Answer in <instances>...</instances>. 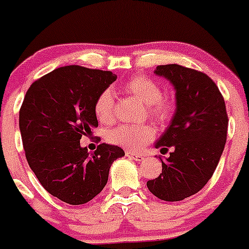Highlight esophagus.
I'll use <instances>...</instances> for the list:
<instances>
[{
  "label": "esophagus",
  "mask_w": 249,
  "mask_h": 249,
  "mask_svg": "<svg viewBox=\"0 0 249 249\" xmlns=\"http://www.w3.org/2000/svg\"><path fill=\"white\" fill-rule=\"evenodd\" d=\"M126 156L127 157L132 158V160H137V162H142L144 160V156L141 155V153H137V152H131V151H127L126 152Z\"/></svg>",
  "instance_id": "esophagus-1"
}]
</instances>
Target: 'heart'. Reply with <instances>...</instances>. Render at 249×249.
Returning <instances> with one entry per match:
<instances>
[{"label": "heart", "mask_w": 249, "mask_h": 249, "mask_svg": "<svg viewBox=\"0 0 249 249\" xmlns=\"http://www.w3.org/2000/svg\"><path fill=\"white\" fill-rule=\"evenodd\" d=\"M124 92L140 102L146 105V112L149 117L158 123H166L171 120L175 106L163 97L160 83L144 74H136L131 77L124 85ZM94 114L100 122L108 123L113 120V93L105 89L98 94L94 102ZM156 131L153 126L144 124H120L107 132V141L109 143L120 146L128 151H140L148 142L155 138Z\"/></svg>", "instance_id": "obj_1"}]
</instances>
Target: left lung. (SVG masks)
<instances>
[{
	"mask_svg": "<svg viewBox=\"0 0 249 249\" xmlns=\"http://www.w3.org/2000/svg\"><path fill=\"white\" fill-rule=\"evenodd\" d=\"M155 73L172 83L176 112L156 148L172 147L162 173L147 182L160 199L177 202L203 188L213 176L227 140L228 117L218 87L206 73L179 65L157 66Z\"/></svg>",
	"mask_w": 249,
	"mask_h": 249,
	"instance_id": "1",
	"label": "left lung"
}]
</instances>
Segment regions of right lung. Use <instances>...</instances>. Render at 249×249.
Returning a JSON list of instances; mask_svg holds the SVG:
<instances>
[{
  "instance_id": "obj_1",
  "label": "right lung",
  "mask_w": 249,
  "mask_h": 249,
  "mask_svg": "<svg viewBox=\"0 0 249 249\" xmlns=\"http://www.w3.org/2000/svg\"><path fill=\"white\" fill-rule=\"evenodd\" d=\"M117 76L111 71L65 66L35 81L19 109V131L28 166L48 193L83 204L105 188L121 147L102 143L93 153L82 136L98 126L94 102Z\"/></svg>"
}]
</instances>
